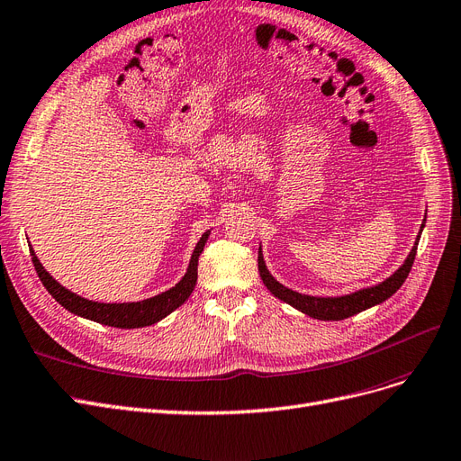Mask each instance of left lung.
Wrapping results in <instances>:
<instances>
[{
  "mask_svg": "<svg viewBox=\"0 0 461 461\" xmlns=\"http://www.w3.org/2000/svg\"><path fill=\"white\" fill-rule=\"evenodd\" d=\"M423 228H425V220H423V224L420 228L418 237H415V243L410 250V255L406 257L404 264L400 266V268L393 276L379 281V284H375V285L364 287V289H358V291L348 293V294L312 296V294L296 293V291H293L285 285H281L279 281L270 274V270L266 268V262H264V257H262V247H258V272H260L264 285L270 289V293L274 296H277L279 301H284V303L291 304L293 308L303 312V314L314 318V320H325V321L345 320V318L358 314V312H364L371 306L384 303L389 299V296H393L400 287H402V284H404L410 270H411L415 250H418V243H420Z\"/></svg>",
  "mask_w": 461,
  "mask_h": 461,
  "instance_id": "1",
  "label": "left lung"
}]
</instances>
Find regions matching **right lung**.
<instances>
[{"label": "right lung", "mask_w": 461, "mask_h": 461, "mask_svg": "<svg viewBox=\"0 0 461 461\" xmlns=\"http://www.w3.org/2000/svg\"><path fill=\"white\" fill-rule=\"evenodd\" d=\"M209 235H211V230H206L201 235V240L197 241L195 250H193L191 255L185 276L177 281L174 287L151 296V299L138 301V303H97V301L84 299V296L68 291L67 287L59 284L57 279H53V276H50V272L43 268L41 262L38 260L32 245L28 247H31L34 268L38 272V277L41 279L43 287L48 289V293L65 310L72 312V314H77L80 318L97 321L101 325H111V328H121V330H136V328H147V325H153L162 318H167L177 306H182L189 299V294L193 293L197 284V264H199L201 252L204 249V243L209 240Z\"/></svg>", "instance_id": "add662e5"}]
</instances>
